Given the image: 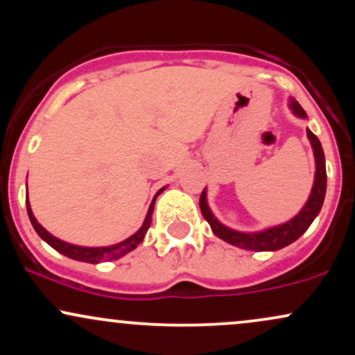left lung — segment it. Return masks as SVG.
<instances>
[{
  "label": "left lung",
  "mask_w": 355,
  "mask_h": 355,
  "mask_svg": "<svg viewBox=\"0 0 355 355\" xmlns=\"http://www.w3.org/2000/svg\"><path fill=\"white\" fill-rule=\"evenodd\" d=\"M288 107L292 108V112H294L299 118H307V113L304 112V108L300 107L299 101L295 98H291V105H288ZM307 137L309 140H311L313 157H315V180H313L311 197H309L304 209L300 210L294 218L282 223V225L270 227V229L262 232H250V234H248V232L229 229V227H225L223 223H220L209 209V203H207V191L203 189L200 195L202 215L203 218L210 223L211 230H214V234L217 235L218 239L225 240V242H229L235 247L245 248V250H279V248H284L291 245L292 242H295V240L311 227L313 218L319 215L322 203H324L325 189H327V173H325V157L319 138L313 135L311 130H307Z\"/></svg>",
  "instance_id": "left-lung-1"
}]
</instances>
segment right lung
Instances as JSON below:
<instances>
[{"mask_svg":"<svg viewBox=\"0 0 355 355\" xmlns=\"http://www.w3.org/2000/svg\"><path fill=\"white\" fill-rule=\"evenodd\" d=\"M165 189L158 190V193L155 195L152 203H150L148 214H146L145 222H144V225H141V229L138 230L137 234H133L132 237L123 240V242L116 243V245H110V247H80V245H73V243L63 242V240L53 237L50 232H46L42 225H40L38 220L35 218L33 211H31L30 203H28V197H26V210H28V217H30L31 225H33L36 234H38L40 237H42L44 242L48 243V245H51L53 248H55V250H58L60 254L70 257V259H73V260H80V262H88V263H98V262H103V260L120 259V257H123L125 254H128V252H132L133 248H137V245H140V243L144 242L146 230L150 229V223H152V214H153L155 200H157V197Z\"/></svg>","mask_w":355,"mask_h":355,"instance_id":"obj_1","label":"right lung"}]
</instances>
